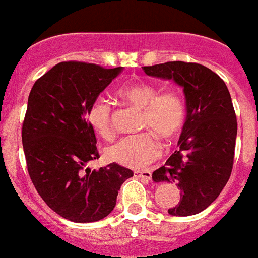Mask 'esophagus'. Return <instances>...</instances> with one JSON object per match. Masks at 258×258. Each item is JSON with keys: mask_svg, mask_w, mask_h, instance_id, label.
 Returning <instances> with one entry per match:
<instances>
[{"mask_svg": "<svg viewBox=\"0 0 258 258\" xmlns=\"http://www.w3.org/2000/svg\"><path fill=\"white\" fill-rule=\"evenodd\" d=\"M134 174H135V176H138V178H144L147 179V180H151L152 179V172L149 171V170H140V171H135Z\"/></svg>", "mask_w": 258, "mask_h": 258, "instance_id": "1", "label": "esophagus"}]
</instances>
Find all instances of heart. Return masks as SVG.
I'll list each match as a JSON object with an SVG mask.
<instances>
[{
	"instance_id": "b5f03b06",
	"label": "heart",
	"mask_w": 258,
	"mask_h": 258,
	"mask_svg": "<svg viewBox=\"0 0 258 258\" xmlns=\"http://www.w3.org/2000/svg\"><path fill=\"white\" fill-rule=\"evenodd\" d=\"M116 93L123 102L140 110L138 130L145 132L126 136L109 145L105 157L122 166L140 169L160 157L161 145L156 136L171 142L182 132L185 122L184 101L175 91L158 93L154 84L144 80L126 83ZM87 120L101 138H113V109L106 100L96 98L92 101Z\"/></svg>"
}]
</instances>
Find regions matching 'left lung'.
I'll list each match as a JSON object with an SVG mask.
<instances>
[{
  "label": "left lung",
  "instance_id": "left-lung-1",
  "mask_svg": "<svg viewBox=\"0 0 258 258\" xmlns=\"http://www.w3.org/2000/svg\"><path fill=\"white\" fill-rule=\"evenodd\" d=\"M143 70L147 75L172 79L184 91L187 119L179 149L152 178L176 182L180 188V201L169 214L194 216L216 200L231 175L237 132L231 96L216 73L195 62H165Z\"/></svg>",
  "mask_w": 258,
  "mask_h": 258
}]
</instances>
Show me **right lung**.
<instances>
[{"mask_svg": "<svg viewBox=\"0 0 258 258\" xmlns=\"http://www.w3.org/2000/svg\"><path fill=\"white\" fill-rule=\"evenodd\" d=\"M122 67L59 62L33 84L22 126L28 174L51 210L73 222H96L111 213L132 170L113 162L86 169L100 158L95 130L87 120L92 101Z\"/></svg>", "mask_w": 258, "mask_h": 258, "instance_id": "add662e5", "label": "right lung"}]
</instances>
